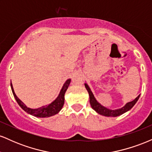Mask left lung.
Listing matches in <instances>:
<instances>
[{
  "label": "left lung",
  "instance_id": "obj_1",
  "mask_svg": "<svg viewBox=\"0 0 152 152\" xmlns=\"http://www.w3.org/2000/svg\"><path fill=\"white\" fill-rule=\"evenodd\" d=\"M85 87H86L87 91H88V95H89V102L90 104L91 108L93 109L94 111L96 113H98L99 114L102 115V116H111V117H116V116H118L120 115L124 114V113L127 112L128 111L132 109L133 106L135 105L136 103L137 102L138 99H139V96L140 95H139L134 100L132 101V102H128L125 104L123 107L120 108V109H107V108L105 107V106H102V104H99V103L97 102V100L96 99L95 97H94L93 93H92L91 90L88 86V85L87 83H84Z\"/></svg>",
  "mask_w": 152,
  "mask_h": 152
}]
</instances>
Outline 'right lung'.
Returning <instances> with one entry per match:
<instances>
[{"label":"right lung","instance_id":"1","mask_svg":"<svg viewBox=\"0 0 152 152\" xmlns=\"http://www.w3.org/2000/svg\"><path fill=\"white\" fill-rule=\"evenodd\" d=\"M70 78L66 80L65 83L63 85L58 96H57V98L55 100L53 101L51 103H50L48 105L43 106H41V107L37 108V109H31L30 107H28L20 99H18V97L17 96L16 94H15L12 83H10V87H11L12 92H13L15 99L16 100L18 105L21 107V109L23 110H24V111H25L26 113H28V114L32 115V116H36V117L45 118L54 116V115L59 113V111L61 110L63 106H64V95H65L66 90H67L68 87H69V84H70Z\"/></svg>","mask_w":152,"mask_h":152}]
</instances>
